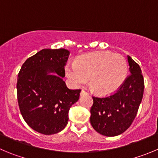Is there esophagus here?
Listing matches in <instances>:
<instances>
[{
	"label": "esophagus",
	"instance_id": "1",
	"mask_svg": "<svg viewBox=\"0 0 158 158\" xmlns=\"http://www.w3.org/2000/svg\"><path fill=\"white\" fill-rule=\"evenodd\" d=\"M85 94H88V93L86 91H85V90H83V89H82V91L80 92V95H85Z\"/></svg>",
	"mask_w": 158,
	"mask_h": 158
}]
</instances>
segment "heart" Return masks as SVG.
<instances>
[{
  "mask_svg": "<svg viewBox=\"0 0 158 158\" xmlns=\"http://www.w3.org/2000/svg\"><path fill=\"white\" fill-rule=\"evenodd\" d=\"M65 71L75 86H83L89 79V87L94 93L108 95L123 84L128 67L124 56L106 51L82 55L75 66L68 65Z\"/></svg>",
  "mask_w": 158,
  "mask_h": 158,
  "instance_id": "1",
  "label": "heart"
}]
</instances>
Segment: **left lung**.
Segmentation results:
<instances>
[{
  "instance_id": "left-lung-1",
  "label": "left lung",
  "mask_w": 158,
  "mask_h": 158,
  "mask_svg": "<svg viewBox=\"0 0 158 158\" xmlns=\"http://www.w3.org/2000/svg\"><path fill=\"white\" fill-rule=\"evenodd\" d=\"M131 75L113 94L93 97L90 123L102 135L113 137L127 130L137 114L144 91V79L139 65L127 55Z\"/></svg>"
}]
</instances>
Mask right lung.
<instances>
[{
    "label": "right lung",
    "mask_w": 158,
    "mask_h": 158,
    "mask_svg": "<svg viewBox=\"0 0 158 158\" xmlns=\"http://www.w3.org/2000/svg\"><path fill=\"white\" fill-rule=\"evenodd\" d=\"M69 54L65 49H42L24 62L18 75L20 113L41 134L61 131L69 122V109L79 98L81 89H69L63 80Z\"/></svg>",
    "instance_id": "right-lung-1"
}]
</instances>
